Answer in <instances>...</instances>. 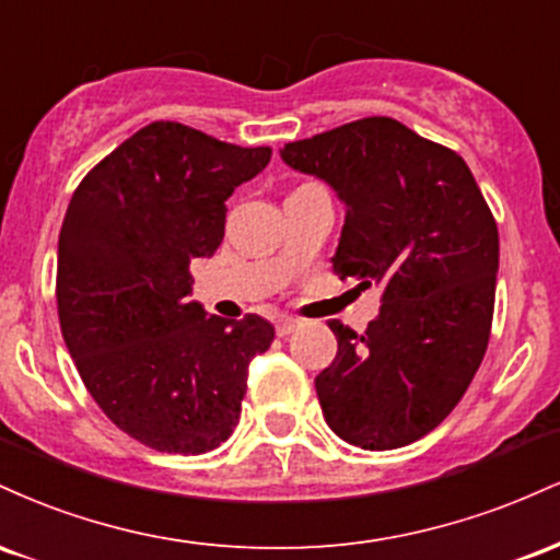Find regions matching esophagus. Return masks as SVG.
<instances>
[{
	"label": "esophagus",
	"mask_w": 560,
	"mask_h": 560,
	"mask_svg": "<svg viewBox=\"0 0 560 560\" xmlns=\"http://www.w3.org/2000/svg\"><path fill=\"white\" fill-rule=\"evenodd\" d=\"M298 326L300 324L294 318H279L276 320V334H279V337H289V334L298 329Z\"/></svg>",
	"instance_id": "34e87169"
}]
</instances>
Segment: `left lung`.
Returning a JSON list of instances; mask_svg holds the SVG:
<instances>
[{"label": "left lung", "mask_w": 560, "mask_h": 560, "mask_svg": "<svg viewBox=\"0 0 560 560\" xmlns=\"http://www.w3.org/2000/svg\"><path fill=\"white\" fill-rule=\"evenodd\" d=\"M281 158L347 205L334 273L382 289L363 334L329 320L339 350L316 376L324 419L363 450L410 445L447 419L490 342V205L458 152L382 115L289 141Z\"/></svg>", "instance_id": "1"}]
</instances>
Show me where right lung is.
Here are the masks:
<instances>
[{
  "label": "right lung",
  "instance_id": "add662e5",
  "mask_svg": "<svg viewBox=\"0 0 560 560\" xmlns=\"http://www.w3.org/2000/svg\"><path fill=\"white\" fill-rule=\"evenodd\" d=\"M271 147L155 120L83 176L57 244V316L89 395L120 432L199 455L234 432L247 365L273 342L260 316L189 302V262L223 242L226 199Z\"/></svg>",
  "mask_w": 560,
  "mask_h": 560
}]
</instances>
